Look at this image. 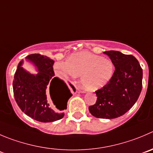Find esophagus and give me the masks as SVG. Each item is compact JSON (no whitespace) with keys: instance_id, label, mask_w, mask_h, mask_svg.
I'll return each mask as SVG.
<instances>
[{"instance_id":"esophagus-1","label":"esophagus","mask_w":153,"mask_h":153,"mask_svg":"<svg viewBox=\"0 0 153 153\" xmlns=\"http://www.w3.org/2000/svg\"><path fill=\"white\" fill-rule=\"evenodd\" d=\"M85 91H79V93H85Z\"/></svg>"}]
</instances>
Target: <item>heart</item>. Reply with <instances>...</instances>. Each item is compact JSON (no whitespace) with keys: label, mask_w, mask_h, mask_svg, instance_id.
<instances>
[{"label":"heart","mask_w":153,"mask_h":153,"mask_svg":"<svg viewBox=\"0 0 153 153\" xmlns=\"http://www.w3.org/2000/svg\"><path fill=\"white\" fill-rule=\"evenodd\" d=\"M110 59L87 51L72 54L68 62L59 61L53 65L54 72L60 79L68 80L80 76V83L88 91H97L105 86L114 74Z\"/></svg>","instance_id":"obj_1"}]
</instances>
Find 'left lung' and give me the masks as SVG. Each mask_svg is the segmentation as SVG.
Instances as JSON below:
<instances>
[{
	"instance_id": "left-lung-1",
	"label": "left lung",
	"mask_w": 153,
	"mask_h": 153,
	"mask_svg": "<svg viewBox=\"0 0 153 153\" xmlns=\"http://www.w3.org/2000/svg\"><path fill=\"white\" fill-rule=\"evenodd\" d=\"M115 71L110 82L95 91L97 101L88 107L93 116L115 119L124 115L137 101L142 90L143 70L136 58L119 51H106Z\"/></svg>"
}]
</instances>
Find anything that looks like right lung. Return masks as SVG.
<instances>
[{"instance_id":"right-lung-1","label":"right lung","mask_w":153,"mask_h":153,"mask_svg":"<svg viewBox=\"0 0 153 153\" xmlns=\"http://www.w3.org/2000/svg\"><path fill=\"white\" fill-rule=\"evenodd\" d=\"M35 67L37 73L30 74L22 68L24 61L19 63L14 75L13 88L17 104L27 116L41 123H52L62 119L64 110L73 95L65 82L54 77V61L40 54L25 58ZM72 86V85H71ZM52 100L57 110L51 106Z\"/></svg>"}]
</instances>
